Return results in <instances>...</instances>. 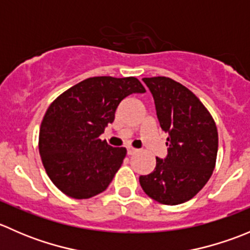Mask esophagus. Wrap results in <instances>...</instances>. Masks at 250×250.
<instances>
[{
    "label": "esophagus",
    "instance_id": "1",
    "mask_svg": "<svg viewBox=\"0 0 250 250\" xmlns=\"http://www.w3.org/2000/svg\"><path fill=\"white\" fill-rule=\"evenodd\" d=\"M137 152H138L137 148L132 147V146H128V147H127V153H128V155H134V153H137Z\"/></svg>",
    "mask_w": 250,
    "mask_h": 250
}]
</instances>
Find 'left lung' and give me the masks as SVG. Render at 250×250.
Returning a JSON list of instances; mask_svg holds the SVG:
<instances>
[{
    "mask_svg": "<svg viewBox=\"0 0 250 250\" xmlns=\"http://www.w3.org/2000/svg\"><path fill=\"white\" fill-rule=\"evenodd\" d=\"M156 115L167 134L168 153L156 157L152 173L141 175L144 192L158 203L175 206L191 200L209 180L218 153V129L197 97L169 77H145Z\"/></svg>",
    "mask_w": 250,
    "mask_h": 250,
    "instance_id": "1",
    "label": "left lung"
}]
</instances>
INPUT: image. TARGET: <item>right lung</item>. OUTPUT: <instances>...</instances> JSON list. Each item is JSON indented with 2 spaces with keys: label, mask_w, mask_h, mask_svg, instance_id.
Wrapping results in <instances>:
<instances>
[{
  "label": "right lung",
  "mask_w": 250,
  "mask_h": 250,
  "mask_svg": "<svg viewBox=\"0 0 250 250\" xmlns=\"http://www.w3.org/2000/svg\"><path fill=\"white\" fill-rule=\"evenodd\" d=\"M145 92L135 77H90L49 105L40 128L39 150L48 176L62 192L85 200L106 190L127 150L99 137L125 97Z\"/></svg>",
  "instance_id": "obj_1"
}]
</instances>
